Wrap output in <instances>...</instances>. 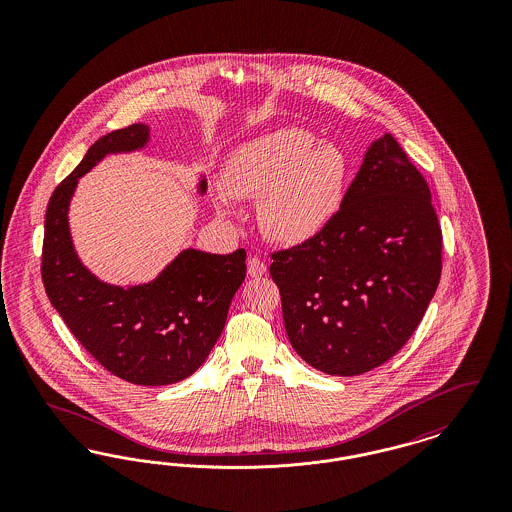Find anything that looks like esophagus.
Instances as JSON below:
<instances>
[{"label": "esophagus", "mask_w": 512, "mask_h": 512, "mask_svg": "<svg viewBox=\"0 0 512 512\" xmlns=\"http://www.w3.org/2000/svg\"><path fill=\"white\" fill-rule=\"evenodd\" d=\"M265 272H267V265L259 257H249V261H247V274L251 278H259Z\"/></svg>", "instance_id": "1"}]
</instances>
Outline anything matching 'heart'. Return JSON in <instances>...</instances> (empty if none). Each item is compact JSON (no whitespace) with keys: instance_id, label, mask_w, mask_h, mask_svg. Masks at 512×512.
Listing matches in <instances>:
<instances>
[{"instance_id":"heart-1","label":"heart","mask_w":512,"mask_h":512,"mask_svg":"<svg viewBox=\"0 0 512 512\" xmlns=\"http://www.w3.org/2000/svg\"><path fill=\"white\" fill-rule=\"evenodd\" d=\"M349 182V159L315 132L284 126L236 147L226 159L222 186L232 197L255 199L263 232L280 244H303L338 217ZM217 207L230 213L228 196Z\"/></svg>"}]
</instances>
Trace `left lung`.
<instances>
[{"instance_id":"1","label":"left lung","mask_w":512,"mask_h":512,"mask_svg":"<svg viewBox=\"0 0 512 512\" xmlns=\"http://www.w3.org/2000/svg\"><path fill=\"white\" fill-rule=\"evenodd\" d=\"M297 355L332 376L384 365L409 341L441 276L430 188L391 134L366 149L338 217L317 238L272 253Z\"/></svg>"}]
</instances>
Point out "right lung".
Returning <instances> with one entry per match:
<instances>
[{"label": "right lung", "mask_w": 512, "mask_h": 512, "mask_svg": "<svg viewBox=\"0 0 512 512\" xmlns=\"http://www.w3.org/2000/svg\"><path fill=\"white\" fill-rule=\"evenodd\" d=\"M149 126L99 138L49 197L42 280L51 305L99 365L136 386H169L194 374L219 340L234 293L245 280V249L215 255L184 249L151 282L113 286L74 251L69 205L78 178L109 153L146 147ZM207 182H199L205 194Z\"/></svg>", "instance_id": "right-lung-1"}]
</instances>
